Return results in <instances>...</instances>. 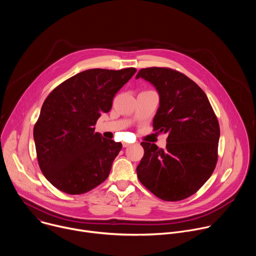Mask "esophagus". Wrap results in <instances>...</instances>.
<instances>
[{
    "instance_id": "1",
    "label": "esophagus",
    "mask_w": 256,
    "mask_h": 256,
    "mask_svg": "<svg viewBox=\"0 0 256 256\" xmlns=\"http://www.w3.org/2000/svg\"><path fill=\"white\" fill-rule=\"evenodd\" d=\"M122 146H124V148H126V147H130V144H128V142H122Z\"/></svg>"
}]
</instances>
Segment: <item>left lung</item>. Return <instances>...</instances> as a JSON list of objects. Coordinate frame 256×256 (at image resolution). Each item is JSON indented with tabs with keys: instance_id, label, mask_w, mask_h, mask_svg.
<instances>
[{
	"instance_id": "8db88e82",
	"label": "left lung",
	"mask_w": 256,
	"mask_h": 256,
	"mask_svg": "<svg viewBox=\"0 0 256 256\" xmlns=\"http://www.w3.org/2000/svg\"><path fill=\"white\" fill-rule=\"evenodd\" d=\"M152 83L160 96L153 128L167 134L166 148L142 142L144 157L136 167L140 184L157 198L178 202L196 194L218 161L220 126L202 88L169 68H140L136 77Z\"/></svg>"
}]
</instances>
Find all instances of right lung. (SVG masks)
Listing matches in <instances>:
<instances>
[{
    "instance_id": "right-lung-1",
    "label": "right lung",
    "mask_w": 256,
    "mask_h": 256,
    "mask_svg": "<svg viewBox=\"0 0 256 256\" xmlns=\"http://www.w3.org/2000/svg\"><path fill=\"white\" fill-rule=\"evenodd\" d=\"M134 68H91L66 80L44 100L33 130L42 172L68 194H82L108 177L122 142L95 132L102 112L134 75Z\"/></svg>"
}]
</instances>
